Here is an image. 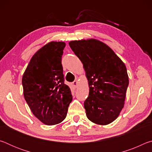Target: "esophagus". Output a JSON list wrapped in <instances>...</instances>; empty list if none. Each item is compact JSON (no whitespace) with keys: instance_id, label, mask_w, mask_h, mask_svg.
<instances>
[{"instance_id":"34e87169","label":"esophagus","mask_w":152,"mask_h":152,"mask_svg":"<svg viewBox=\"0 0 152 152\" xmlns=\"http://www.w3.org/2000/svg\"><path fill=\"white\" fill-rule=\"evenodd\" d=\"M72 85L74 88H76L77 86H78V82L77 81H74L72 83Z\"/></svg>"}]
</instances>
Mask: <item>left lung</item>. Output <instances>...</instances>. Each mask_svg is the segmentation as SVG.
Returning <instances> with one entry per match:
<instances>
[{"label":"left lung","mask_w":152,"mask_h":152,"mask_svg":"<svg viewBox=\"0 0 152 152\" xmlns=\"http://www.w3.org/2000/svg\"><path fill=\"white\" fill-rule=\"evenodd\" d=\"M69 45L83 64L88 80L89 95L84 103L87 118L97 125L110 124L125 104L129 85L125 64L98 39L71 41Z\"/></svg>","instance_id":"obj_1"}]
</instances>
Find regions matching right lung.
Here are the masks:
<instances>
[{"mask_svg":"<svg viewBox=\"0 0 152 152\" xmlns=\"http://www.w3.org/2000/svg\"><path fill=\"white\" fill-rule=\"evenodd\" d=\"M66 43L51 42L37 51L23 75V95L33 114L43 124L53 125L66 117L72 101L64 84L61 56Z\"/></svg>","mask_w":152,"mask_h":152,"instance_id":"add662e5","label":"right lung"}]
</instances>
